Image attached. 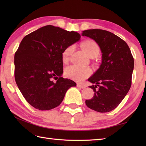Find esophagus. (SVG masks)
<instances>
[{
    "label": "esophagus",
    "instance_id": "esophagus-1",
    "mask_svg": "<svg viewBox=\"0 0 146 146\" xmlns=\"http://www.w3.org/2000/svg\"><path fill=\"white\" fill-rule=\"evenodd\" d=\"M77 86L79 88H85V86L84 85H82V84H80V83H78L77 84Z\"/></svg>",
    "mask_w": 146,
    "mask_h": 146
}]
</instances>
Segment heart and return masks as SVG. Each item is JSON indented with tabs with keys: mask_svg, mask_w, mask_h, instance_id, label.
I'll return each instance as SVG.
<instances>
[{
	"mask_svg": "<svg viewBox=\"0 0 146 146\" xmlns=\"http://www.w3.org/2000/svg\"><path fill=\"white\" fill-rule=\"evenodd\" d=\"M82 47L90 57H95L100 53V48L97 42L92 40H87L82 44ZM75 49L74 45H70L64 49L62 53L63 61H67ZM91 70L89 68H82L76 65H71L65 70V75L77 82H82L90 75Z\"/></svg>",
	"mask_w": 146,
	"mask_h": 146,
	"instance_id": "obj_1",
	"label": "heart"
}]
</instances>
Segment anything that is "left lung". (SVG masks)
Instances as JSON below:
<instances>
[{"label": "left lung", "instance_id": "8db88e82", "mask_svg": "<svg viewBox=\"0 0 146 146\" xmlns=\"http://www.w3.org/2000/svg\"><path fill=\"white\" fill-rule=\"evenodd\" d=\"M82 35L94 39L102 53V64L88 79L94 95L85 104L98 112L115 109L131 88L134 58L127 44L119 36L105 30L83 31Z\"/></svg>", "mask_w": 146, "mask_h": 146}]
</instances>
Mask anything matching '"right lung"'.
<instances>
[{
    "instance_id": "add662e5",
    "label": "right lung",
    "mask_w": 146,
    "mask_h": 146,
    "mask_svg": "<svg viewBox=\"0 0 146 146\" xmlns=\"http://www.w3.org/2000/svg\"><path fill=\"white\" fill-rule=\"evenodd\" d=\"M80 38L76 32L48 25L22 40L14 55L15 80L33 107L48 110L58 107L68 90L76 85L73 80L61 77L62 53Z\"/></svg>"
}]
</instances>
